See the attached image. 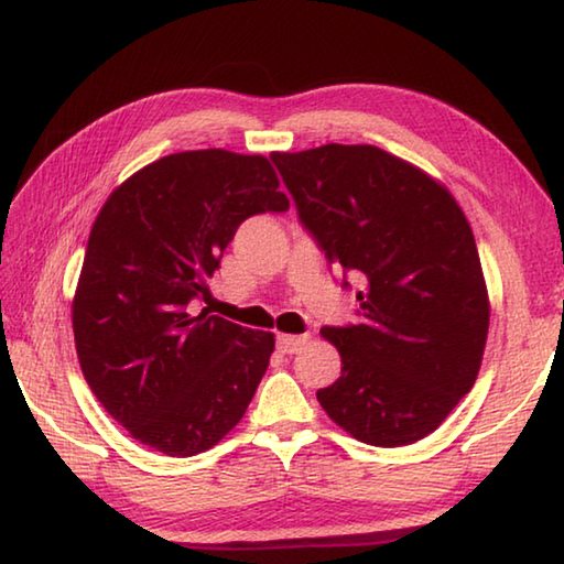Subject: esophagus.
<instances>
[{
  "label": "esophagus",
  "mask_w": 564,
  "mask_h": 564,
  "mask_svg": "<svg viewBox=\"0 0 564 564\" xmlns=\"http://www.w3.org/2000/svg\"><path fill=\"white\" fill-rule=\"evenodd\" d=\"M305 343H308V336H291V333H281L279 336V350L281 352H299L303 350Z\"/></svg>",
  "instance_id": "34e87169"
}]
</instances>
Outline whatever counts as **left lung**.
Here are the masks:
<instances>
[{
	"label": "left lung",
	"instance_id": "obj_1",
	"mask_svg": "<svg viewBox=\"0 0 564 564\" xmlns=\"http://www.w3.org/2000/svg\"><path fill=\"white\" fill-rule=\"evenodd\" d=\"M271 159L326 259L362 283L358 326L321 328L340 352V378L318 403L368 445L431 435L475 386L490 326L463 208L441 181L370 144Z\"/></svg>",
	"mask_w": 564,
	"mask_h": 564
}]
</instances>
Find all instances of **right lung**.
<instances>
[{"mask_svg":"<svg viewBox=\"0 0 564 564\" xmlns=\"http://www.w3.org/2000/svg\"><path fill=\"white\" fill-rule=\"evenodd\" d=\"M261 154L181 151L111 191L91 226L72 303L76 356L91 393L133 441L198 455L234 431L275 338L188 303L248 216L289 196Z\"/></svg>","mask_w":564,"mask_h":564,"instance_id":"right-lung-1","label":"right lung"}]
</instances>
